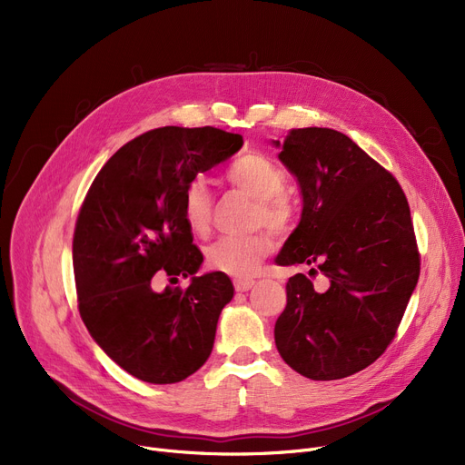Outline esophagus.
<instances>
[{
	"label": "esophagus",
	"mask_w": 465,
	"mask_h": 465,
	"mask_svg": "<svg viewBox=\"0 0 465 465\" xmlns=\"http://www.w3.org/2000/svg\"><path fill=\"white\" fill-rule=\"evenodd\" d=\"M233 286L237 292H247L254 286V281L252 279H235L233 281Z\"/></svg>",
	"instance_id": "34e87169"
}]
</instances>
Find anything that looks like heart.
<instances>
[{
    "instance_id": "heart-1",
    "label": "heart",
    "mask_w": 465,
    "mask_h": 465,
    "mask_svg": "<svg viewBox=\"0 0 465 465\" xmlns=\"http://www.w3.org/2000/svg\"><path fill=\"white\" fill-rule=\"evenodd\" d=\"M228 181L256 200L252 213L254 226H267L281 230L290 218V205L282 198L286 190V177L282 169L267 156L245 154L235 160L228 171ZM183 218L186 228L198 237H205L211 232L213 218V195L207 181L193 179L183 195ZM273 241L270 233L254 232L249 235H226L216 239L207 247V263L214 272L228 275H251L258 263L272 252Z\"/></svg>"
}]
</instances>
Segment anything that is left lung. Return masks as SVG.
Instances as JSON below:
<instances>
[{
    "instance_id": "left-lung-1",
    "label": "left lung",
    "mask_w": 465,
    "mask_h": 465,
    "mask_svg": "<svg viewBox=\"0 0 465 465\" xmlns=\"http://www.w3.org/2000/svg\"><path fill=\"white\" fill-rule=\"evenodd\" d=\"M272 144L303 198L300 224L275 262L319 265L330 281L316 292L303 273L288 279L275 345L307 379H343L386 351L419 282L409 203L398 181L345 134L300 128Z\"/></svg>"
}]
</instances>
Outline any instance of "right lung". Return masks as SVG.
<instances>
[{"label":"right lung","mask_w":465,"mask_h":465,"mask_svg":"<svg viewBox=\"0 0 465 465\" xmlns=\"http://www.w3.org/2000/svg\"><path fill=\"white\" fill-rule=\"evenodd\" d=\"M241 146L239 134L211 126L151 130L116 151L86 193L73 237L79 311L95 343L139 381H184L211 356L233 284L220 272L195 275L203 254L183 195ZM162 274L191 284L156 291Z\"/></svg>","instance_id":"obj_1"}]
</instances>
